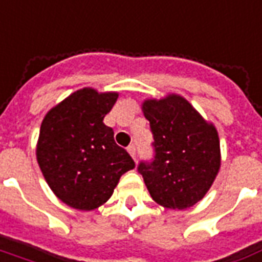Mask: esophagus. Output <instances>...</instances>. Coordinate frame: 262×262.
Here are the masks:
<instances>
[{"label": "esophagus", "instance_id": "esophagus-1", "mask_svg": "<svg viewBox=\"0 0 262 262\" xmlns=\"http://www.w3.org/2000/svg\"><path fill=\"white\" fill-rule=\"evenodd\" d=\"M128 154L131 155V158H133L134 160H137V154H135V146L134 145H131V146H128Z\"/></svg>", "mask_w": 262, "mask_h": 262}]
</instances>
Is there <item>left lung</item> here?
I'll return each mask as SVG.
<instances>
[{"mask_svg":"<svg viewBox=\"0 0 262 262\" xmlns=\"http://www.w3.org/2000/svg\"><path fill=\"white\" fill-rule=\"evenodd\" d=\"M141 107L155 139L154 162L138 166L145 186L163 208H191L205 196L221 169L217 129L177 93L145 99Z\"/></svg>","mask_w":262,"mask_h":262,"instance_id":"left-lung-1","label":"left lung"}]
</instances>
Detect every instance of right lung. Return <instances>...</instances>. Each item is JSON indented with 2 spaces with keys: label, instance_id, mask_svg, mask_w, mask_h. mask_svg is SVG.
<instances>
[{
  "label": "right lung",
  "instance_id": "1",
  "mask_svg": "<svg viewBox=\"0 0 262 262\" xmlns=\"http://www.w3.org/2000/svg\"><path fill=\"white\" fill-rule=\"evenodd\" d=\"M117 97V92L82 88L41 121L36 145L40 170L55 196L74 209L93 211L107 202L120 177L135 167L103 123Z\"/></svg>",
  "mask_w": 262,
  "mask_h": 262
}]
</instances>
